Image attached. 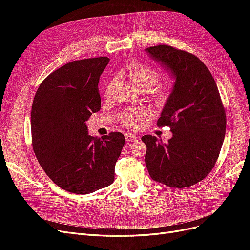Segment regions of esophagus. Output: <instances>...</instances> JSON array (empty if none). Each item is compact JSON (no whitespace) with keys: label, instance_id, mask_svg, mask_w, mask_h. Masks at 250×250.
<instances>
[{"label":"esophagus","instance_id":"1","mask_svg":"<svg viewBox=\"0 0 250 250\" xmlns=\"http://www.w3.org/2000/svg\"><path fill=\"white\" fill-rule=\"evenodd\" d=\"M125 139H126L127 142H135L138 140V138L135 137V135H132V134H126Z\"/></svg>","mask_w":250,"mask_h":250}]
</instances>
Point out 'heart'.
Returning <instances> with one entry per match:
<instances>
[{
  "mask_svg": "<svg viewBox=\"0 0 250 250\" xmlns=\"http://www.w3.org/2000/svg\"><path fill=\"white\" fill-rule=\"evenodd\" d=\"M123 75L128 78L131 84L141 92H146L156 85L161 80V74L153 67L141 62H131L125 66ZM112 89V82H109L105 96L109 97ZM172 94L170 85L160 84L152 89V98L158 106H164L168 103ZM150 119V112L147 109H127L121 113L120 120L128 128H135L140 122H145Z\"/></svg>",
  "mask_w": 250,
  "mask_h": 250,
  "instance_id": "1",
  "label": "heart"
}]
</instances>
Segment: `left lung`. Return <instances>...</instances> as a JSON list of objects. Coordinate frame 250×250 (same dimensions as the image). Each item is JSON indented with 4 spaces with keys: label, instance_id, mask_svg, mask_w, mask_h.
Segmentation results:
<instances>
[{
    "label": "left lung",
    "instance_id": "left-lung-1",
    "mask_svg": "<svg viewBox=\"0 0 250 250\" xmlns=\"http://www.w3.org/2000/svg\"><path fill=\"white\" fill-rule=\"evenodd\" d=\"M176 77L158 127H170L168 143L147 134L146 167L153 180L171 188L196 185L213 170L223 144L226 115L214 77L190 52L168 44L146 49Z\"/></svg>",
    "mask_w": 250,
    "mask_h": 250
}]
</instances>
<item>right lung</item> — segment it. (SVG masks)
Here are the masks:
<instances>
[{
	"label": "right lung",
	"instance_id": "right-lung-1",
	"mask_svg": "<svg viewBox=\"0 0 250 250\" xmlns=\"http://www.w3.org/2000/svg\"><path fill=\"white\" fill-rule=\"evenodd\" d=\"M108 62L104 56L66 63L44 78L34 96L35 156L53 183L70 193H93L115 179L124 135L115 131L97 139L85 124L101 108L98 83Z\"/></svg>",
	"mask_w": 250,
	"mask_h": 250
}]
</instances>
